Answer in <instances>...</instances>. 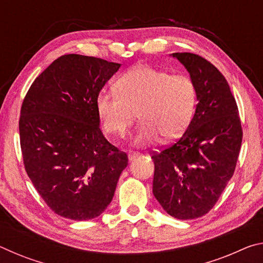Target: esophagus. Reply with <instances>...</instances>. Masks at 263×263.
<instances>
[{
	"label": "esophagus",
	"instance_id": "34e87169",
	"mask_svg": "<svg viewBox=\"0 0 263 263\" xmlns=\"http://www.w3.org/2000/svg\"><path fill=\"white\" fill-rule=\"evenodd\" d=\"M127 157L130 161H133V160H136L138 157H139V153H128Z\"/></svg>",
	"mask_w": 263,
	"mask_h": 263
}]
</instances>
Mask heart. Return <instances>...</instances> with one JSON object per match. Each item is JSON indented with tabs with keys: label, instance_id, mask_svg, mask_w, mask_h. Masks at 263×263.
Masks as SVG:
<instances>
[{
	"label": "heart",
	"instance_id": "1",
	"mask_svg": "<svg viewBox=\"0 0 263 263\" xmlns=\"http://www.w3.org/2000/svg\"><path fill=\"white\" fill-rule=\"evenodd\" d=\"M115 91L97 96L96 108L105 132L124 138L135 121L142 122L133 145L145 147L161 136L166 141L180 138L188 128L197 103V89L188 75H172L149 65H138L116 82Z\"/></svg>",
	"mask_w": 263,
	"mask_h": 263
}]
</instances>
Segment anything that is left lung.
<instances>
[{
  "label": "left lung",
  "mask_w": 263,
  "mask_h": 263,
  "mask_svg": "<svg viewBox=\"0 0 263 263\" xmlns=\"http://www.w3.org/2000/svg\"><path fill=\"white\" fill-rule=\"evenodd\" d=\"M196 84V111L175 144L152 155L153 195L168 215L186 220L211 210L233 176L242 128L228 81L194 53H173Z\"/></svg>",
  "instance_id": "8db88e82"
}]
</instances>
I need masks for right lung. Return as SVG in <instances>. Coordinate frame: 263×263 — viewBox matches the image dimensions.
I'll list each match as a JSON object with an SVG mask.
<instances>
[{"label": "right lung", "mask_w": 263, "mask_h": 263, "mask_svg": "<svg viewBox=\"0 0 263 263\" xmlns=\"http://www.w3.org/2000/svg\"><path fill=\"white\" fill-rule=\"evenodd\" d=\"M121 64L65 54L31 84L20 118L25 171L52 211L99 217L112 201L127 155L105 139L96 100Z\"/></svg>", "instance_id": "obj_1"}]
</instances>
